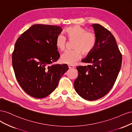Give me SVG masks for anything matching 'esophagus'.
Segmentation results:
<instances>
[{"label": "esophagus", "instance_id": "obj_1", "mask_svg": "<svg viewBox=\"0 0 132 132\" xmlns=\"http://www.w3.org/2000/svg\"><path fill=\"white\" fill-rule=\"evenodd\" d=\"M68 67L69 69H73V68H74L75 67L73 65H68Z\"/></svg>", "mask_w": 132, "mask_h": 132}]
</instances>
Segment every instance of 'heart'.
I'll return each instance as SVG.
<instances>
[{
	"label": "heart",
	"mask_w": 132,
	"mask_h": 132,
	"mask_svg": "<svg viewBox=\"0 0 132 132\" xmlns=\"http://www.w3.org/2000/svg\"><path fill=\"white\" fill-rule=\"evenodd\" d=\"M65 36L59 34L55 38V44L57 48L63 51L65 49L67 39L73 41L74 49L67 51L61 55V61L69 65L74 64L82 57V54L87 55L91 53L97 43V37L92 32H88L81 26L75 25L68 27L64 32ZM66 37L65 38V37Z\"/></svg>",
	"instance_id": "b5f03b06"
}]
</instances>
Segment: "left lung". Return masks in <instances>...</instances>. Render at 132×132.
Returning <instances> with one entry per match:
<instances>
[{
	"instance_id": "1",
	"label": "left lung",
	"mask_w": 132,
	"mask_h": 132,
	"mask_svg": "<svg viewBox=\"0 0 132 132\" xmlns=\"http://www.w3.org/2000/svg\"><path fill=\"white\" fill-rule=\"evenodd\" d=\"M97 43L91 53L82 60L87 66L77 67L78 77L74 85L76 92L86 100L93 101L105 96L113 87L122 64V54L110 31L94 23Z\"/></svg>"
}]
</instances>
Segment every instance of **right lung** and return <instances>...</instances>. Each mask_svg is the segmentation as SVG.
I'll list each match as a JSON object with an SVG mask.
<instances>
[{
    "instance_id": "right-lung-1",
    "label": "right lung",
    "mask_w": 132,
    "mask_h": 132,
    "mask_svg": "<svg viewBox=\"0 0 132 132\" xmlns=\"http://www.w3.org/2000/svg\"><path fill=\"white\" fill-rule=\"evenodd\" d=\"M62 27L36 24L24 32L15 43L12 64L16 78L26 93L44 98L56 88L62 76L68 70L67 64H53L60 55L55 38Z\"/></svg>"
}]
</instances>
